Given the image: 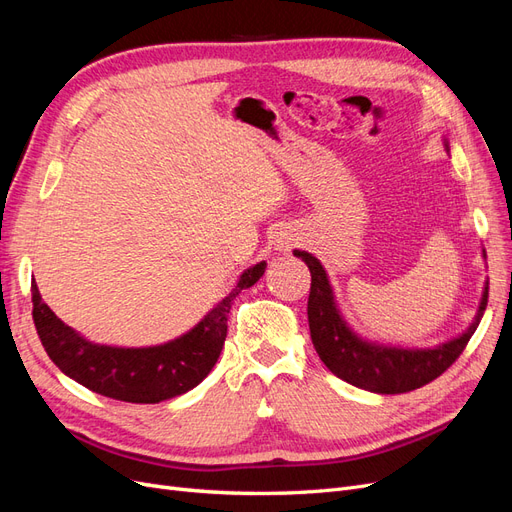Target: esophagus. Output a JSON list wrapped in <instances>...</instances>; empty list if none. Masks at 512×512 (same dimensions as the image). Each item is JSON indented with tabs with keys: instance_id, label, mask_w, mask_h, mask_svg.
Returning a JSON list of instances; mask_svg holds the SVG:
<instances>
[{
	"instance_id": "obj_1",
	"label": "esophagus",
	"mask_w": 512,
	"mask_h": 512,
	"mask_svg": "<svg viewBox=\"0 0 512 512\" xmlns=\"http://www.w3.org/2000/svg\"><path fill=\"white\" fill-rule=\"evenodd\" d=\"M277 243H280V247H284V243H282V241H277Z\"/></svg>"
}]
</instances>
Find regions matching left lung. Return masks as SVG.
Segmentation results:
<instances>
[{
    "label": "left lung",
    "mask_w": 512,
    "mask_h": 512,
    "mask_svg": "<svg viewBox=\"0 0 512 512\" xmlns=\"http://www.w3.org/2000/svg\"><path fill=\"white\" fill-rule=\"evenodd\" d=\"M444 147L448 151V141H444ZM294 256L301 258L309 267V273H312L307 320L320 361L337 378L371 393H408L442 376L470 342L487 307L489 284L483 290V297H480L478 312L472 324L461 335L433 348L384 346L378 342H369V339H363L359 333L350 329V324L339 312L335 292L322 262L301 250H294Z\"/></svg>",
    "instance_id": "1"
}]
</instances>
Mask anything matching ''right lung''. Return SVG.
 Here are the masks:
<instances>
[{
    "instance_id": "right-lung-1",
    "label": "right lung",
    "mask_w": 512,
    "mask_h": 512,
    "mask_svg": "<svg viewBox=\"0 0 512 512\" xmlns=\"http://www.w3.org/2000/svg\"><path fill=\"white\" fill-rule=\"evenodd\" d=\"M267 262L245 269L226 297L194 329L160 346L119 348L94 344L61 322L32 284L34 324L51 361L64 374L98 395L128 404H160L194 389L207 378L224 348L228 312L243 288L254 286Z\"/></svg>"
}]
</instances>
